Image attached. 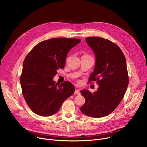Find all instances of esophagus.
I'll use <instances>...</instances> for the list:
<instances>
[{"label":"esophagus","instance_id":"esophagus-1","mask_svg":"<svg viewBox=\"0 0 147 147\" xmlns=\"http://www.w3.org/2000/svg\"><path fill=\"white\" fill-rule=\"evenodd\" d=\"M74 94H76V95H80V92L78 90H76L75 92H74Z\"/></svg>","mask_w":147,"mask_h":147}]
</instances>
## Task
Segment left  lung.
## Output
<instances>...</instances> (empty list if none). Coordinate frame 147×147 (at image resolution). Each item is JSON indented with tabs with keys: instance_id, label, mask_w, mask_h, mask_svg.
Segmentation results:
<instances>
[{
	"instance_id": "8db88e82",
	"label": "left lung",
	"mask_w": 147,
	"mask_h": 147,
	"mask_svg": "<svg viewBox=\"0 0 147 147\" xmlns=\"http://www.w3.org/2000/svg\"><path fill=\"white\" fill-rule=\"evenodd\" d=\"M94 51L96 64L89 82H96L99 86L96 92L82 90L85 98L81 111L92 117H102L111 113L124 96L129 83L125 57L119 46L102 37L86 38Z\"/></svg>"
}]
</instances>
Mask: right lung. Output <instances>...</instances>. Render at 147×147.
<instances>
[{
    "instance_id": "obj_1",
    "label": "right lung",
    "mask_w": 147,
    "mask_h": 147,
    "mask_svg": "<svg viewBox=\"0 0 147 147\" xmlns=\"http://www.w3.org/2000/svg\"><path fill=\"white\" fill-rule=\"evenodd\" d=\"M81 42L79 38H53L37 44L27 54L20 83L22 95L35 114L50 116L75 90L70 82L59 84L53 80L57 69L64 68L68 52Z\"/></svg>"
}]
</instances>
